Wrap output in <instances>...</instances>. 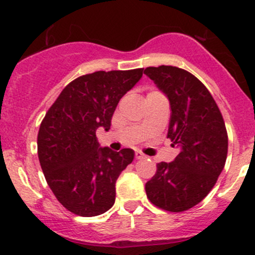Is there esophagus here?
Returning <instances> with one entry per match:
<instances>
[{"label": "esophagus", "mask_w": 255, "mask_h": 255, "mask_svg": "<svg viewBox=\"0 0 255 255\" xmlns=\"http://www.w3.org/2000/svg\"><path fill=\"white\" fill-rule=\"evenodd\" d=\"M135 159H145V155L142 151H135Z\"/></svg>", "instance_id": "1"}]
</instances>
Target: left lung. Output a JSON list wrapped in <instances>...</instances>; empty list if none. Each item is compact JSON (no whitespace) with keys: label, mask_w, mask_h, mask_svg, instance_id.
I'll list each match as a JSON object with an SVG mask.
<instances>
[{"label":"left lung","mask_w":255,"mask_h":255,"mask_svg":"<svg viewBox=\"0 0 255 255\" xmlns=\"http://www.w3.org/2000/svg\"><path fill=\"white\" fill-rule=\"evenodd\" d=\"M144 74L168 96V138L180 149L174 161L156 164L155 175L145 184L146 197L161 210L182 212L215 186L227 159V129L212 95L191 73L161 65Z\"/></svg>","instance_id":"8db88e82"}]
</instances>
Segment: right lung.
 <instances>
[{"label": "right lung", "mask_w": 255, "mask_h": 255, "mask_svg": "<svg viewBox=\"0 0 255 255\" xmlns=\"http://www.w3.org/2000/svg\"><path fill=\"white\" fill-rule=\"evenodd\" d=\"M142 75L143 69H133L80 76L66 85L40 123V166L58 201L74 215L99 216L115 204L116 181L134 151L101 148L96 129H110L118 102Z\"/></svg>", "instance_id": "right-lung-1"}]
</instances>
